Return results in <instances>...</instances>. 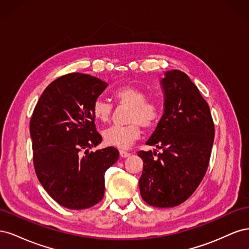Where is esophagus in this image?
I'll return each mask as SVG.
<instances>
[{"instance_id":"esophagus-1","label":"esophagus","mask_w":249,"mask_h":249,"mask_svg":"<svg viewBox=\"0 0 249 249\" xmlns=\"http://www.w3.org/2000/svg\"><path fill=\"white\" fill-rule=\"evenodd\" d=\"M119 154H120V156H122L123 158H126V157H129L131 155L130 153L125 152V150H119Z\"/></svg>"}]
</instances>
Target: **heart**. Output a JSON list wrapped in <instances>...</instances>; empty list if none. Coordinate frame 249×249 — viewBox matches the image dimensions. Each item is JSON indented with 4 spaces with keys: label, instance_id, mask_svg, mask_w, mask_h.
I'll list each match as a JSON object with an SVG mask.
<instances>
[{
    "label": "heart",
    "instance_id": "obj_1",
    "mask_svg": "<svg viewBox=\"0 0 249 249\" xmlns=\"http://www.w3.org/2000/svg\"><path fill=\"white\" fill-rule=\"evenodd\" d=\"M113 99L117 106H126L125 125H112L103 132L105 144L119 148L129 147L139 138L140 125L144 129H152L159 123L162 114V106L156 99H146L144 90L133 85H124L113 92ZM111 104L104 100H96L92 104L91 113L95 120L107 123L112 114Z\"/></svg>",
    "mask_w": 249,
    "mask_h": 249
}]
</instances>
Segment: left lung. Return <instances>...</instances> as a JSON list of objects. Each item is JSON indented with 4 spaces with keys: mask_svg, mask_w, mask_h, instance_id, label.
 Masks as SVG:
<instances>
[{
    "mask_svg": "<svg viewBox=\"0 0 249 249\" xmlns=\"http://www.w3.org/2000/svg\"><path fill=\"white\" fill-rule=\"evenodd\" d=\"M164 114L146 142L162 152L140 150L141 196L149 206L180 205L205 177L214 141V123L208 103L183 71L165 72Z\"/></svg>",
    "mask_w": 249,
    "mask_h": 249,
    "instance_id": "left-lung-1",
    "label": "left lung"
}]
</instances>
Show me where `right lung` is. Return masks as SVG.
Here are the masks:
<instances>
[{"instance_id": "right-lung-1", "label": "right lung", "mask_w": 249, "mask_h": 249, "mask_svg": "<svg viewBox=\"0 0 249 249\" xmlns=\"http://www.w3.org/2000/svg\"><path fill=\"white\" fill-rule=\"evenodd\" d=\"M107 85L89 74H64L46 88L30 120L36 176L50 196L67 209L100 202L105 172L118 160L113 146L89 152L102 142L91 107Z\"/></svg>"}]
</instances>
